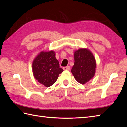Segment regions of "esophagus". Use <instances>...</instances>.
Wrapping results in <instances>:
<instances>
[{"instance_id": "esophagus-1", "label": "esophagus", "mask_w": 127, "mask_h": 127, "mask_svg": "<svg viewBox=\"0 0 127 127\" xmlns=\"http://www.w3.org/2000/svg\"><path fill=\"white\" fill-rule=\"evenodd\" d=\"M63 70H70V66H68L63 67Z\"/></svg>"}]
</instances>
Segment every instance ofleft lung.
<instances>
[{
	"label": "left lung",
	"instance_id": "1",
	"mask_svg": "<svg viewBox=\"0 0 127 127\" xmlns=\"http://www.w3.org/2000/svg\"><path fill=\"white\" fill-rule=\"evenodd\" d=\"M75 63L71 72L77 82L85 84L92 78L95 72L96 62L90 51L80 48L74 53Z\"/></svg>",
	"mask_w": 127,
	"mask_h": 127
}]
</instances>
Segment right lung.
I'll use <instances>...</instances> for the list:
<instances>
[{
  "label": "right lung",
  "mask_w": 127,
  "mask_h": 127,
  "mask_svg": "<svg viewBox=\"0 0 127 127\" xmlns=\"http://www.w3.org/2000/svg\"><path fill=\"white\" fill-rule=\"evenodd\" d=\"M53 51L41 52L34 59L33 72L34 77L46 87L52 86L57 80L59 74L63 71Z\"/></svg>",
  "instance_id": "right-lung-1"
}]
</instances>
